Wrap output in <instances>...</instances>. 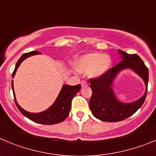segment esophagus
<instances>
[{
    "label": "esophagus",
    "instance_id": "1",
    "mask_svg": "<svg viewBox=\"0 0 156 156\" xmlns=\"http://www.w3.org/2000/svg\"><path fill=\"white\" fill-rule=\"evenodd\" d=\"M81 86H82V87H85L87 86V83L86 81L84 80L81 81Z\"/></svg>",
    "mask_w": 156,
    "mask_h": 156
}]
</instances>
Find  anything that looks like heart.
Instances as JSON below:
<instances>
[{"mask_svg":"<svg viewBox=\"0 0 156 156\" xmlns=\"http://www.w3.org/2000/svg\"><path fill=\"white\" fill-rule=\"evenodd\" d=\"M112 61L109 56L100 53H89L81 56L76 62V68L80 73L97 77L105 73L110 69Z\"/></svg>","mask_w":156,"mask_h":156,"instance_id":"obj_1","label":"heart"}]
</instances>
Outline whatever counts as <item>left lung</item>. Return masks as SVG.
<instances>
[{
  "instance_id": "left-lung-1",
  "label": "left lung",
  "mask_w": 156,
  "mask_h": 156,
  "mask_svg": "<svg viewBox=\"0 0 156 156\" xmlns=\"http://www.w3.org/2000/svg\"><path fill=\"white\" fill-rule=\"evenodd\" d=\"M122 61L111 68L105 73L95 79H90L92 96L90 109L94 116L105 122H119L131 116L142 106L148 91V69L142 59L137 55H129L118 50ZM125 68H131L145 81L146 91L142 97L131 103H123L116 98L111 85L119 71Z\"/></svg>"
}]
</instances>
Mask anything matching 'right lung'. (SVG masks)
<instances>
[{"mask_svg": "<svg viewBox=\"0 0 156 156\" xmlns=\"http://www.w3.org/2000/svg\"><path fill=\"white\" fill-rule=\"evenodd\" d=\"M41 54L40 52L33 51L31 52H28L21 56V58L19 59L16 65V68L12 73V78L15 76L16 73L17 71V69L22 63L23 60L30 57V56L34 55H38ZM12 87L13 90L14 98H15V102H16L17 108L21 112V113L26 117H27L30 120L34 122L41 123V124L45 125H53L56 123H59L64 121L67 118V116L69 114L70 109H71V102L73 98H74L76 93L80 90V84H77L76 86H69V85H63L61 91L59 93L57 99L54 104L51 106L50 108L44 112H41L39 113H32L26 111L23 108H22L17 103V101L16 98V95L14 92V86L13 80H12Z\"/></svg>", "mask_w": 156, "mask_h": 156, "instance_id": "1", "label": "right lung"}]
</instances>
